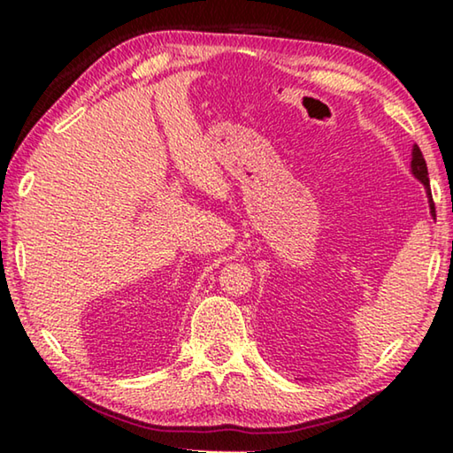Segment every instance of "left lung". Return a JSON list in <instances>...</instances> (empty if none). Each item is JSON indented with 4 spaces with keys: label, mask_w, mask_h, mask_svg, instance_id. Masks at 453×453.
<instances>
[{
    "label": "left lung",
    "mask_w": 453,
    "mask_h": 453,
    "mask_svg": "<svg viewBox=\"0 0 453 453\" xmlns=\"http://www.w3.org/2000/svg\"><path fill=\"white\" fill-rule=\"evenodd\" d=\"M411 172L413 175H416L418 180H421V183H424L426 188H429V178H427V165H426V159H424V153H421V150L413 148V157H411ZM429 191V189H427ZM432 196V194H429ZM432 211L435 216V208H434V202H432Z\"/></svg>",
    "instance_id": "1"
}]
</instances>
